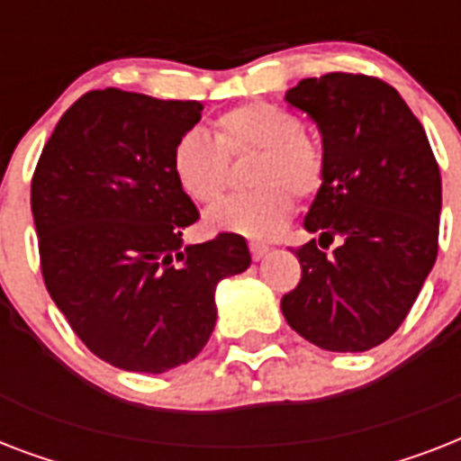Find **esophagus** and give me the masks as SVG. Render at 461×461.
<instances>
[{
	"label": "esophagus",
	"instance_id": "esophagus-1",
	"mask_svg": "<svg viewBox=\"0 0 461 461\" xmlns=\"http://www.w3.org/2000/svg\"><path fill=\"white\" fill-rule=\"evenodd\" d=\"M249 251H251L253 260H260V258H263V256H266L267 251H270V249H267L266 244H258V241H251V244H249Z\"/></svg>",
	"mask_w": 461,
	"mask_h": 461
}]
</instances>
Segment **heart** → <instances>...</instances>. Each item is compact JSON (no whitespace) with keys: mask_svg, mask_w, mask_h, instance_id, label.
<instances>
[{"mask_svg":"<svg viewBox=\"0 0 461 461\" xmlns=\"http://www.w3.org/2000/svg\"><path fill=\"white\" fill-rule=\"evenodd\" d=\"M249 194L210 210L212 230L249 239H273L292 217L294 201L321 195L328 181L322 148L303 133L302 117L273 103H246L215 119V139L201 129L181 133L172 148V174L179 188L201 205H212L230 184V158L256 153Z\"/></svg>","mask_w":461,"mask_h":461,"instance_id":"heart-1","label":"heart"}]
</instances>
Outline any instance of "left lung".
Listing matches in <instances>:
<instances>
[{
    "label": "left lung",
    "mask_w": 461,
    "mask_h": 461,
    "mask_svg": "<svg viewBox=\"0 0 461 461\" xmlns=\"http://www.w3.org/2000/svg\"><path fill=\"white\" fill-rule=\"evenodd\" d=\"M285 100L321 129L328 181L303 220L321 239L296 249L302 280L282 313L321 349H373L400 328L436 263V155L409 104L375 76L303 78Z\"/></svg>",
    "instance_id": "left-lung-1"
}]
</instances>
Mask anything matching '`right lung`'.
Returning a JSON list of instances; mask_svg holds the SVG:
<instances>
[{
  "mask_svg": "<svg viewBox=\"0 0 461 461\" xmlns=\"http://www.w3.org/2000/svg\"><path fill=\"white\" fill-rule=\"evenodd\" d=\"M195 100L90 90L59 119L31 181L45 287L97 358L122 371L186 364L212 335L215 287L251 266L244 237L184 246L198 222L172 148Z\"/></svg>",
  "mask_w": 461,
  "mask_h": 461,
  "instance_id": "add662e5",
  "label": "right lung"
}]
</instances>
